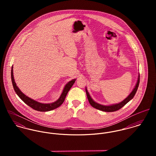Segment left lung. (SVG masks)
<instances>
[{
  "label": "left lung",
  "mask_w": 156,
  "mask_h": 156,
  "mask_svg": "<svg viewBox=\"0 0 156 156\" xmlns=\"http://www.w3.org/2000/svg\"><path fill=\"white\" fill-rule=\"evenodd\" d=\"M139 82H140V75L139 74L136 84L133 89L132 90V91L131 92V93L127 96V97H126L123 101H122L120 103H116V104H113V105H108V106L103 105H101V104H99V103L95 102L91 98V97L89 95V92L87 89V88H86V93H87V95L89 103L93 108H94L97 109H98L100 111H101L107 112L116 111L120 109L124 106H125L129 101H130L133 98L134 96V95H135V94H136V92L137 90V88H138Z\"/></svg>",
  "instance_id": "1"
}]
</instances>
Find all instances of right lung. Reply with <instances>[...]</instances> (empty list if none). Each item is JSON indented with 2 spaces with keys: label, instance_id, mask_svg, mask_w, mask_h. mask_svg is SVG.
<instances>
[{
  "label": "right lung",
  "instance_id": "add662e5",
  "mask_svg": "<svg viewBox=\"0 0 156 156\" xmlns=\"http://www.w3.org/2000/svg\"><path fill=\"white\" fill-rule=\"evenodd\" d=\"M11 80H12V83L14 89L17 95L21 98V100H23L27 105L32 108V109L40 112H47L55 109L59 107L64 101L65 98L67 96V93L68 92L69 90L71 89L73 84L74 83L76 79H73L72 80L68 82L66 86L64 87V89L62 90V92L59 97V98L55 101V102L51 103H40L37 101H35L29 97L26 96L24 94H23L22 92L20 90V89L18 88V87L16 85V83L15 82L14 76H13V66L11 68Z\"/></svg>",
  "mask_w": 156,
  "mask_h": 156
}]
</instances>
